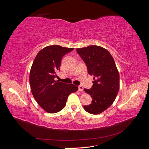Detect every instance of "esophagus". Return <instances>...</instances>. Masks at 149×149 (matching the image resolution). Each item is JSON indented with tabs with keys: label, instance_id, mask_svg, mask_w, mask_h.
Segmentation results:
<instances>
[{
	"label": "esophagus",
	"instance_id": "esophagus-1",
	"mask_svg": "<svg viewBox=\"0 0 149 149\" xmlns=\"http://www.w3.org/2000/svg\"><path fill=\"white\" fill-rule=\"evenodd\" d=\"M78 89H79V91H83V89H84V88H83V86L79 85V86H78Z\"/></svg>",
	"mask_w": 149,
	"mask_h": 149
}]
</instances>
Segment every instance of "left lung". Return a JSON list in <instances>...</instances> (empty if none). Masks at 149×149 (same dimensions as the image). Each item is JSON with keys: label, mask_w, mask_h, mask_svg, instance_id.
Listing matches in <instances>:
<instances>
[{"label": "left lung", "mask_w": 149, "mask_h": 149, "mask_svg": "<svg viewBox=\"0 0 149 149\" xmlns=\"http://www.w3.org/2000/svg\"><path fill=\"white\" fill-rule=\"evenodd\" d=\"M76 51L86 65L88 74L94 77L92 87L84 89L93 101L84 109L90 114H100L113 103L119 89V74L115 61L107 49L99 46L77 48Z\"/></svg>", "instance_id": "1"}]
</instances>
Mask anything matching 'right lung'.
Returning <instances> with one entry per match:
<instances>
[{
  "label": "right lung",
  "instance_id": "right-lung-1",
  "mask_svg": "<svg viewBox=\"0 0 149 149\" xmlns=\"http://www.w3.org/2000/svg\"><path fill=\"white\" fill-rule=\"evenodd\" d=\"M73 49L59 45L48 46L38 52L31 66V93L40 106L49 113H56L63 109L68 97L78 89L73 84L55 79L58 77L56 72L60 71L63 56Z\"/></svg>",
  "mask_w": 149,
  "mask_h": 149
}]
</instances>
